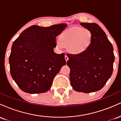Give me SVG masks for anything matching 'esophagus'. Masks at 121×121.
<instances>
[{"label":"esophagus","instance_id":"obj_1","mask_svg":"<svg viewBox=\"0 0 121 121\" xmlns=\"http://www.w3.org/2000/svg\"><path fill=\"white\" fill-rule=\"evenodd\" d=\"M65 61H66V62H67V61H68V60H69L68 56L67 55H65Z\"/></svg>","mask_w":121,"mask_h":121}]
</instances>
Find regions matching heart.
Segmentation results:
<instances>
[{"mask_svg":"<svg viewBox=\"0 0 121 121\" xmlns=\"http://www.w3.org/2000/svg\"><path fill=\"white\" fill-rule=\"evenodd\" d=\"M92 39V33L89 30L78 27H72L61 34L56 45L59 48L66 47L70 53L78 55L88 49Z\"/></svg>","mask_w":121,"mask_h":121,"instance_id":"obj_1","label":"heart"}]
</instances>
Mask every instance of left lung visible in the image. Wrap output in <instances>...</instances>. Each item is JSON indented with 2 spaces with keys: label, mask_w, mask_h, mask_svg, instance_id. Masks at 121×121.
<instances>
[{
  "label": "left lung",
  "mask_w": 121,
  "mask_h": 121,
  "mask_svg": "<svg viewBox=\"0 0 121 121\" xmlns=\"http://www.w3.org/2000/svg\"><path fill=\"white\" fill-rule=\"evenodd\" d=\"M92 33L91 44L85 52L68 55L70 81L74 91L85 93L101 89L113 73V47L105 32L96 23H81Z\"/></svg>",
  "instance_id": "obj_1"
}]
</instances>
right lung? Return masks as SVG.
<instances>
[{"mask_svg":"<svg viewBox=\"0 0 121 121\" xmlns=\"http://www.w3.org/2000/svg\"><path fill=\"white\" fill-rule=\"evenodd\" d=\"M67 24L48 27L34 25L15 40L9 57L12 78L22 91L30 94L49 91L55 76L66 64L64 53L57 54L56 37Z\"/></svg>","mask_w":121,"mask_h":121,"instance_id":"add662e5","label":"right lung"}]
</instances>
